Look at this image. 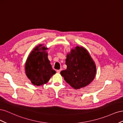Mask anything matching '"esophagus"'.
I'll return each mask as SVG.
<instances>
[{"label":"esophagus","mask_w":123,"mask_h":123,"mask_svg":"<svg viewBox=\"0 0 123 123\" xmlns=\"http://www.w3.org/2000/svg\"><path fill=\"white\" fill-rule=\"evenodd\" d=\"M62 69H59V70H57V71H56V72H57V73H60L61 72V71H62Z\"/></svg>","instance_id":"esophagus-1"}]
</instances>
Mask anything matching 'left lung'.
Returning a JSON list of instances; mask_svg holds the SVG:
<instances>
[{
  "label": "left lung",
  "mask_w": 123,
  "mask_h": 123,
  "mask_svg": "<svg viewBox=\"0 0 123 123\" xmlns=\"http://www.w3.org/2000/svg\"><path fill=\"white\" fill-rule=\"evenodd\" d=\"M67 69L61 75L71 86L75 89L86 87L94 80L96 66L87 50L77 46L71 50L66 59Z\"/></svg>",
  "instance_id": "left-lung-1"
}]
</instances>
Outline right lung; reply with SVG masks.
<instances>
[{
  "instance_id": "right-lung-1",
  "label": "right lung",
  "mask_w": 123,
  "mask_h": 123,
  "mask_svg": "<svg viewBox=\"0 0 123 123\" xmlns=\"http://www.w3.org/2000/svg\"><path fill=\"white\" fill-rule=\"evenodd\" d=\"M48 49L40 44L29 55L25 63V73L31 83L40 86L46 84L54 74L55 71L52 68L46 50Z\"/></svg>"
}]
</instances>
